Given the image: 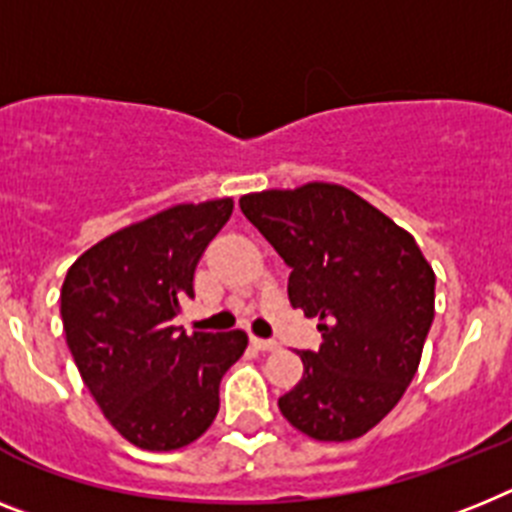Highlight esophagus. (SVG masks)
I'll return each mask as SVG.
<instances>
[{
  "label": "esophagus",
  "mask_w": 512,
  "mask_h": 512,
  "mask_svg": "<svg viewBox=\"0 0 512 512\" xmlns=\"http://www.w3.org/2000/svg\"><path fill=\"white\" fill-rule=\"evenodd\" d=\"M249 343H252V346H255L257 351H276L278 349V343L273 341V338H249Z\"/></svg>",
  "instance_id": "34e87169"
}]
</instances>
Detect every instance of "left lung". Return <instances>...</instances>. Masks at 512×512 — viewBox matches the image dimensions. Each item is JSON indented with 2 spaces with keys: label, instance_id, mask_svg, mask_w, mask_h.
Segmentation results:
<instances>
[{
  "label": "left lung",
  "instance_id": "obj_1",
  "mask_svg": "<svg viewBox=\"0 0 512 512\" xmlns=\"http://www.w3.org/2000/svg\"><path fill=\"white\" fill-rule=\"evenodd\" d=\"M239 208L291 268L289 302L317 317L322 343L278 398L299 432L362 437L414 380L435 320V273L409 231L346 187L244 195Z\"/></svg>",
  "mask_w": 512,
  "mask_h": 512
}]
</instances>
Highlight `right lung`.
<instances>
[{
  "label": "right lung",
  "instance_id": "obj_1",
  "mask_svg": "<svg viewBox=\"0 0 512 512\" xmlns=\"http://www.w3.org/2000/svg\"><path fill=\"white\" fill-rule=\"evenodd\" d=\"M229 197L174 205L106 236L62 283L67 346L111 427L143 450L184 448L218 414V385L247 333L174 328L195 268L226 226Z\"/></svg>",
  "mask_w": 512,
  "mask_h": 512
}]
</instances>
